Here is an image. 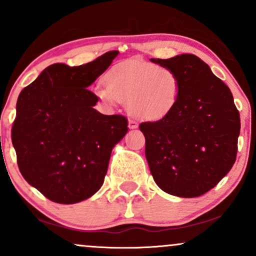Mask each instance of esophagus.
I'll return each instance as SVG.
<instances>
[{"label":"esophagus","instance_id":"34e87169","mask_svg":"<svg viewBox=\"0 0 256 256\" xmlns=\"http://www.w3.org/2000/svg\"><path fill=\"white\" fill-rule=\"evenodd\" d=\"M138 126V122L134 119H128V128H136Z\"/></svg>","mask_w":256,"mask_h":256}]
</instances>
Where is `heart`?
<instances>
[{
    "label": "heart",
    "instance_id": "obj_1",
    "mask_svg": "<svg viewBox=\"0 0 256 256\" xmlns=\"http://www.w3.org/2000/svg\"><path fill=\"white\" fill-rule=\"evenodd\" d=\"M104 86L96 89L104 104H126L138 119L156 120L166 116L177 104L182 91L178 73L166 66L132 58L114 66L104 77Z\"/></svg>",
    "mask_w": 256,
    "mask_h": 256
}]
</instances>
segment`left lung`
Listing matches in <instances>:
<instances>
[{"label":"left lung","instance_id":"1","mask_svg":"<svg viewBox=\"0 0 256 256\" xmlns=\"http://www.w3.org/2000/svg\"><path fill=\"white\" fill-rule=\"evenodd\" d=\"M178 73L176 107L156 122L140 125L155 183L178 198H198L228 174L236 161L240 113L230 89L192 54L150 58Z\"/></svg>","mask_w":256,"mask_h":256}]
</instances>
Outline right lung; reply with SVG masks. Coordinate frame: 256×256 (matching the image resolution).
<instances>
[{"instance_id":"right-lung-1","label":"right lung","mask_w":256,"mask_h":256,"mask_svg":"<svg viewBox=\"0 0 256 256\" xmlns=\"http://www.w3.org/2000/svg\"><path fill=\"white\" fill-rule=\"evenodd\" d=\"M118 54L74 67L50 64L18 98L12 143L20 173L56 204H77L98 192L112 150L128 132V119L96 110L98 98L88 90Z\"/></svg>"}]
</instances>
